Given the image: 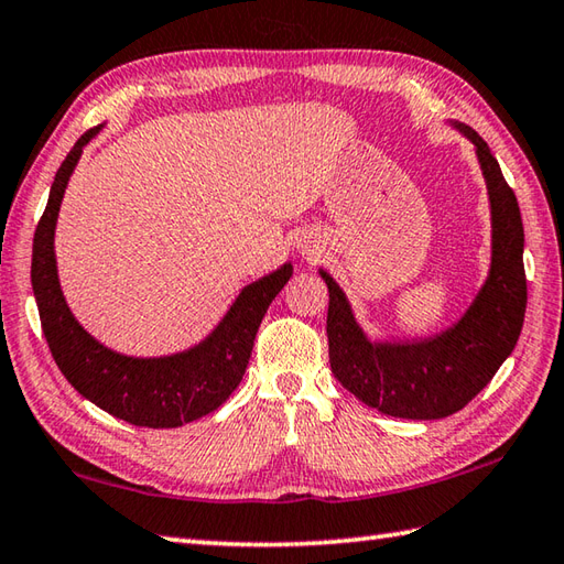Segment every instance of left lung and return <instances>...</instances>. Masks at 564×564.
Returning <instances> with one entry per match:
<instances>
[{
	"mask_svg": "<svg viewBox=\"0 0 564 564\" xmlns=\"http://www.w3.org/2000/svg\"><path fill=\"white\" fill-rule=\"evenodd\" d=\"M477 145L491 202V272L475 304L453 328L416 343H370L352 318L346 294L328 272V358L338 382L387 416L431 421L467 406L521 336L525 316L523 221L516 194L475 129L459 126Z\"/></svg>",
	"mask_w": 564,
	"mask_h": 564,
	"instance_id": "left-lung-1",
	"label": "left lung"
}]
</instances>
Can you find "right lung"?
<instances>
[{
    "label": "right lung",
    "instance_id": "obj_1",
    "mask_svg": "<svg viewBox=\"0 0 564 564\" xmlns=\"http://www.w3.org/2000/svg\"><path fill=\"white\" fill-rule=\"evenodd\" d=\"M97 131L99 126L79 135L73 151L57 167L48 204L33 236L31 284L41 328L55 365L91 404L133 426L177 429L221 406L240 384L260 321L272 299L292 278V265L246 286L212 336L187 352L143 360L126 358L99 346L67 308L53 256V234L63 192L85 143Z\"/></svg>",
    "mask_w": 564,
    "mask_h": 564
}]
</instances>
